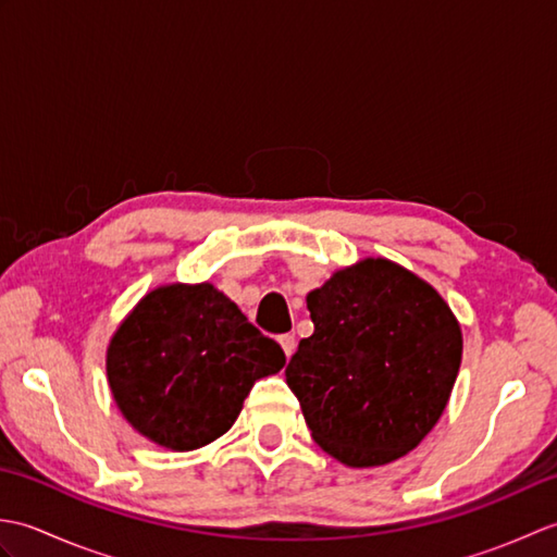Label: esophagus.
I'll return each instance as SVG.
<instances>
[{"mask_svg":"<svg viewBox=\"0 0 557 557\" xmlns=\"http://www.w3.org/2000/svg\"><path fill=\"white\" fill-rule=\"evenodd\" d=\"M277 342H280V347H282V351L287 354V357H292L294 349H297V337H294L292 333H287V335H280V337H277Z\"/></svg>","mask_w":557,"mask_h":557,"instance_id":"obj_1","label":"esophagus"}]
</instances>
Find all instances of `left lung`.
Instances as JSON below:
<instances>
[{
	"label": "left lung",
	"instance_id": "1",
	"mask_svg": "<svg viewBox=\"0 0 557 557\" xmlns=\"http://www.w3.org/2000/svg\"><path fill=\"white\" fill-rule=\"evenodd\" d=\"M315 325L287 366L313 441L349 467H381L441 419L461 333L431 285L385 258L335 272L306 297Z\"/></svg>",
	"mask_w": 557,
	"mask_h": 557
}]
</instances>
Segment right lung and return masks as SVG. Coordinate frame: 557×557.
Returning <instances> with one entry per match:
<instances>
[{"label": "right lung", "mask_w": 557, "mask_h": 557, "mask_svg": "<svg viewBox=\"0 0 557 557\" xmlns=\"http://www.w3.org/2000/svg\"><path fill=\"white\" fill-rule=\"evenodd\" d=\"M285 351L212 285L150 292L110 342L114 401L162 447L196 449L232 429L258 377Z\"/></svg>", "instance_id": "right-lung-1"}]
</instances>
